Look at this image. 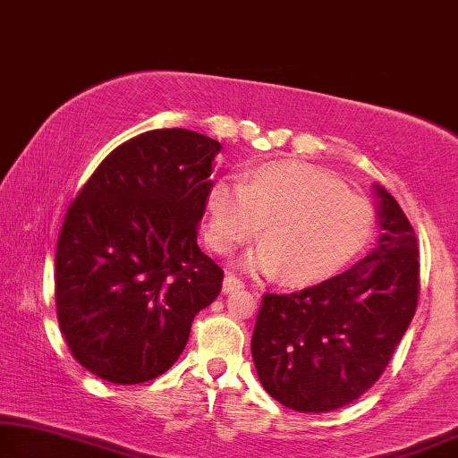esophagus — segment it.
<instances>
[{"instance_id":"obj_1","label":"esophagus","mask_w":458,"mask_h":458,"mask_svg":"<svg viewBox=\"0 0 458 458\" xmlns=\"http://www.w3.org/2000/svg\"><path fill=\"white\" fill-rule=\"evenodd\" d=\"M244 284L241 280L236 278V276H232V274H226V278H224V293H234V291H241Z\"/></svg>"}]
</instances>
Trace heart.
Wrapping results in <instances>:
<instances>
[{"label":"heart","instance_id":"heart-1","mask_svg":"<svg viewBox=\"0 0 458 458\" xmlns=\"http://www.w3.org/2000/svg\"><path fill=\"white\" fill-rule=\"evenodd\" d=\"M261 241L244 266L278 269L293 284L336 274L369 244L376 211L343 180L299 162H269L244 174L242 184L220 180L208 195L209 247L232 253L249 238Z\"/></svg>","mask_w":458,"mask_h":458}]
</instances>
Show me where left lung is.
Wrapping results in <instances>:
<instances>
[{"label":"left lung","instance_id":"left-lung-1","mask_svg":"<svg viewBox=\"0 0 458 458\" xmlns=\"http://www.w3.org/2000/svg\"><path fill=\"white\" fill-rule=\"evenodd\" d=\"M379 244L346 272L294 293H266L250 352L267 394L299 413H327L371 388L420 299L417 236L396 199L376 186Z\"/></svg>","mask_w":458,"mask_h":458}]
</instances>
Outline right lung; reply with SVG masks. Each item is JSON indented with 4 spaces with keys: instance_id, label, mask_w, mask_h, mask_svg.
I'll use <instances>...</instances> for the list:
<instances>
[{
    "instance_id": "right-lung-1",
    "label": "right lung",
    "mask_w": 458,
    "mask_h": 458,
    "mask_svg": "<svg viewBox=\"0 0 458 458\" xmlns=\"http://www.w3.org/2000/svg\"><path fill=\"white\" fill-rule=\"evenodd\" d=\"M222 145L157 128L109 153L66 211L55 313L79 363L106 382H149L176 363L224 269L197 244Z\"/></svg>"
}]
</instances>
